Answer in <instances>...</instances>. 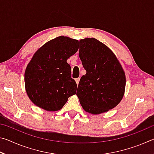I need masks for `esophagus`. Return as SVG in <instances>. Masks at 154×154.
I'll use <instances>...</instances> for the list:
<instances>
[{
	"instance_id": "obj_1",
	"label": "esophagus",
	"mask_w": 154,
	"mask_h": 154,
	"mask_svg": "<svg viewBox=\"0 0 154 154\" xmlns=\"http://www.w3.org/2000/svg\"><path fill=\"white\" fill-rule=\"evenodd\" d=\"M79 80H80V78H79H79H77V79H75V82H76V83H77V85L79 84Z\"/></svg>"
}]
</instances>
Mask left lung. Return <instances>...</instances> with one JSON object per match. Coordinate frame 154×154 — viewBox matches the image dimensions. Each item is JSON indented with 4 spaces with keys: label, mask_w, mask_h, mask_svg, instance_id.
<instances>
[{
    "label": "left lung",
    "mask_w": 154,
    "mask_h": 154,
    "mask_svg": "<svg viewBox=\"0 0 154 154\" xmlns=\"http://www.w3.org/2000/svg\"><path fill=\"white\" fill-rule=\"evenodd\" d=\"M79 56L86 71L77 91L83 109L99 114L114 108L123 98L126 86L124 71L116 56L94 38L80 40Z\"/></svg>",
    "instance_id": "8db88e82"
}]
</instances>
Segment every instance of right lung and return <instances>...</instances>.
<instances>
[{"mask_svg":"<svg viewBox=\"0 0 154 154\" xmlns=\"http://www.w3.org/2000/svg\"><path fill=\"white\" fill-rule=\"evenodd\" d=\"M79 49V41L58 36L43 45L33 56L25 71L26 90L31 101L45 110L61 109L76 94L67 59Z\"/></svg>","mask_w":154,"mask_h":154,"instance_id":"1","label":"right lung"}]
</instances>
